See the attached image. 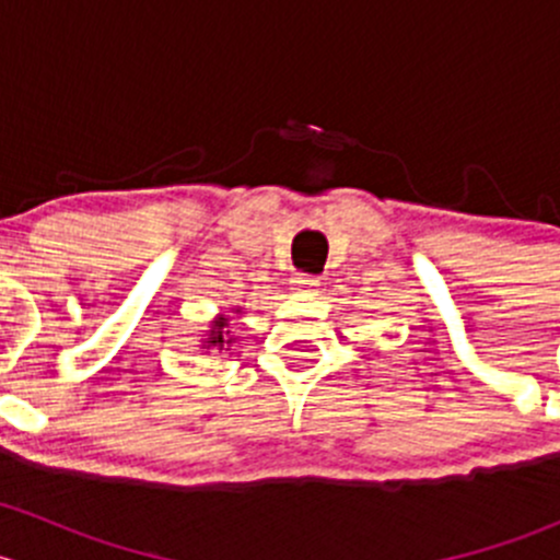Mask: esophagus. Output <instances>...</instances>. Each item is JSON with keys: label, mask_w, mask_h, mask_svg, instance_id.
I'll list each match as a JSON object with an SVG mask.
<instances>
[{"label": "esophagus", "mask_w": 560, "mask_h": 560, "mask_svg": "<svg viewBox=\"0 0 560 560\" xmlns=\"http://www.w3.org/2000/svg\"><path fill=\"white\" fill-rule=\"evenodd\" d=\"M316 287H319V281H316V276H303V273H298L295 279H292V290H295L298 295H314Z\"/></svg>", "instance_id": "obj_1"}]
</instances>
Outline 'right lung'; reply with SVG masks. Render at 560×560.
<instances>
[{
	"instance_id": "add662e5",
	"label": "right lung",
	"mask_w": 560,
	"mask_h": 560,
	"mask_svg": "<svg viewBox=\"0 0 560 560\" xmlns=\"http://www.w3.org/2000/svg\"><path fill=\"white\" fill-rule=\"evenodd\" d=\"M230 314H241V306H235L233 312H222V314L213 316L211 325H208V330L202 332V338H200L202 352H208V349H230V347H233L235 336H233V330H230V319H233Z\"/></svg>"
}]
</instances>
